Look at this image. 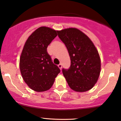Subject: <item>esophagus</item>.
Segmentation results:
<instances>
[{
    "instance_id": "obj_1",
    "label": "esophagus",
    "mask_w": 121,
    "mask_h": 121,
    "mask_svg": "<svg viewBox=\"0 0 121 121\" xmlns=\"http://www.w3.org/2000/svg\"><path fill=\"white\" fill-rule=\"evenodd\" d=\"M58 67L60 69H62V65L61 64H60L58 65Z\"/></svg>"
}]
</instances>
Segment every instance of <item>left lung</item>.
Instances as JSON below:
<instances>
[{
	"mask_svg": "<svg viewBox=\"0 0 121 121\" xmlns=\"http://www.w3.org/2000/svg\"><path fill=\"white\" fill-rule=\"evenodd\" d=\"M57 31L71 58L69 68L62 69L68 84L77 92L88 91L96 84L100 75L101 65L97 49L79 29L68 28Z\"/></svg>",
	"mask_w": 121,
	"mask_h": 121,
	"instance_id": "8db88e82",
	"label": "left lung"
}]
</instances>
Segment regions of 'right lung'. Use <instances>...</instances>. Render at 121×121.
Returning <instances> with one entry per match:
<instances>
[{
	"label": "right lung",
	"instance_id": "1",
	"mask_svg": "<svg viewBox=\"0 0 121 121\" xmlns=\"http://www.w3.org/2000/svg\"><path fill=\"white\" fill-rule=\"evenodd\" d=\"M57 31L40 27L29 36L20 57L19 67L24 81L30 88L43 92L51 88L60 69L54 64L47 48Z\"/></svg>",
	"mask_w": 121,
	"mask_h": 121
}]
</instances>
